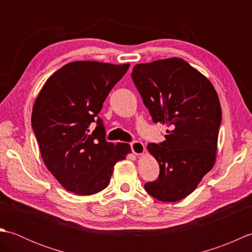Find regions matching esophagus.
Returning <instances> with one entry per match:
<instances>
[{
  "label": "esophagus",
  "mask_w": 252,
  "mask_h": 252,
  "mask_svg": "<svg viewBox=\"0 0 252 252\" xmlns=\"http://www.w3.org/2000/svg\"><path fill=\"white\" fill-rule=\"evenodd\" d=\"M131 151L134 155H142L145 152V146H144V144L141 142H132L131 143Z\"/></svg>",
  "instance_id": "1"
}]
</instances>
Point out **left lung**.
<instances>
[{
  "mask_svg": "<svg viewBox=\"0 0 252 252\" xmlns=\"http://www.w3.org/2000/svg\"><path fill=\"white\" fill-rule=\"evenodd\" d=\"M131 76L153 121L170 127L165 141L148 144L160 173L144 187L160 201H179L216 162L220 100L212 83L182 58L137 63Z\"/></svg>",
  "mask_w": 252,
  "mask_h": 252,
  "instance_id": "8db88e82",
  "label": "left lung"
}]
</instances>
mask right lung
I'll return each mask as SVG.
<instances>
[{
    "instance_id": "right-lung-1",
    "label": "right lung",
    "mask_w": 252,
    "mask_h": 252,
    "mask_svg": "<svg viewBox=\"0 0 252 252\" xmlns=\"http://www.w3.org/2000/svg\"><path fill=\"white\" fill-rule=\"evenodd\" d=\"M129 67L130 63H69L47 79L35 99L31 125L42 159L69 191L93 195L105 189L115 164L131 153L129 144L106 141L103 120L97 117ZM93 122L96 127L91 132Z\"/></svg>"
}]
</instances>
